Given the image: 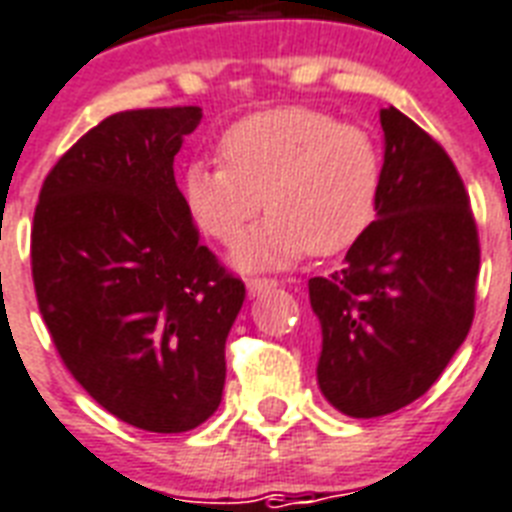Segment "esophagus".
<instances>
[{
    "instance_id": "obj_1",
    "label": "esophagus",
    "mask_w": 512,
    "mask_h": 512,
    "mask_svg": "<svg viewBox=\"0 0 512 512\" xmlns=\"http://www.w3.org/2000/svg\"><path fill=\"white\" fill-rule=\"evenodd\" d=\"M276 287H279V281L276 279H249L247 281V289L252 297L263 295V292H268V289H276Z\"/></svg>"
}]
</instances>
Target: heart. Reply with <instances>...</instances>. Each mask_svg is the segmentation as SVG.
Segmentation results:
<instances>
[{"label": "heart", "instance_id": "obj_1", "mask_svg": "<svg viewBox=\"0 0 512 512\" xmlns=\"http://www.w3.org/2000/svg\"><path fill=\"white\" fill-rule=\"evenodd\" d=\"M220 159L223 167L185 172V204L220 244L241 239L265 207L271 220L233 252L239 268H281L305 252L337 255L372 223L380 148L327 111L284 106L244 116L220 138Z\"/></svg>", "mask_w": 512, "mask_h": 512}]
</instances>
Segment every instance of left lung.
<instances>
[{"label": "left lung", "mask_w": 512, "mask_h": 512, "mask_svg": "<svg viewBox=\"0 0 512 512\" xmlns=\"http://www.w3.org/2000/svg\"><path fill=\"white\" fill-rule=\"evenodd\" d=\"M385 132L377 220L329 276L308 281L321 324L319 388L337 412L382 417L441 377L473 324L481 265L462 177L398 108Z\"/></svg>", "instance_id": "obj_1"}]
</instances>
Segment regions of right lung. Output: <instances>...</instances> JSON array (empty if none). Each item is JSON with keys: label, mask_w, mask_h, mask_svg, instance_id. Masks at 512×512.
Returning <instances> with one entry per match:
<instances>
[{"label": "right lung", "mask_w": 512, "mask_h": 512, "mask_svg": "<svg viewBox=\"0 0 512 512\" xmlns=\"http://www.w3.org/2000/svg\"><path fill=\"white\" fill-rule=\"evenodd\" d=\"M199 106L103 119L44 177L31 228L36 303L63 364L106 412L151 433L209 420L244 281L204 244L175 183Z\"/></svg>", "instance_id": "right-lung-1"}]
</instances>
